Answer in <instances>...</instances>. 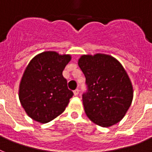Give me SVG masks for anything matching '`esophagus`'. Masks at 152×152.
<instances>
[{
    "instance_id": "1",
    "label": "esophagus",
    "mask_w": 152,
    "mask_h": 152,
    "mask_svg": "<svg viewBox=\"0 0 152 152\" xmlns=\"http://www.w3.org/2000/svg\"><path fill=\"white\" fill-rule=\"evenodd\" d=\"M73 94H74V95H75V96L78 95V94H80V90H79V89H76V90H74Z\"/></svg>"
}]
</instances>
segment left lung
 Here are the masks:
<instances>
[{
  "label": "left lung",
  "instance_id": "8db88e82",
  "mask_svg": "<svg viewBox=\"0 0 152 152\" xmlns=\"http://www.w3.org/2000/svg\"><path fill=\"white\" fill-rule=\"evenodd\" d=\"M78 65L86 77L83 94L85 113L90 121L108 127L121 121L133 100V86L121 62L106 54L83 55Z\"/></svg>",
  "mask_w": 152,
  "mask_h": 152
}]
</instances>
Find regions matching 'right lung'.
<instances>
[{
    "mask_svg": "<svg viewBox=\"0 0 152 152\" xmlns=\"http://www.w3.org/2000/svg\"><path fill=\"white\" fill-rule=\"evenodd\" d=\"M70 55L53 51L38 54L27 66L19 85V100L29 117L45 124L60 115L73 93L68 89L62 71Z\"/></svg>",
    "mask_w": 152,
    "mask_h": 152,
    "instance_id": "add662e5",
    "label": "right lung"
}]
</instances>
